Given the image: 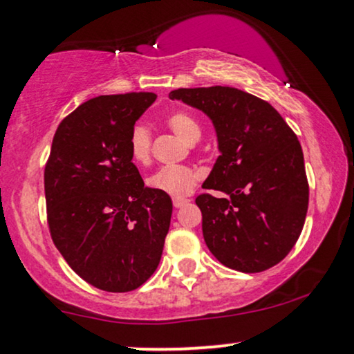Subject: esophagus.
Masks as SVG:
<instances>
[{"instance_id":"obj_1","label":"esophagus","mask_w":354,"mask_h":354,"mask_svg":"<svg viewBox=\"0 0 354 354\" xmlns=\"http://www.w3.org/2000/svg\"><path fill=\"white\" fill-rule=\"evenodd\" d=\"M189 202H191V200H189V198H183V197L173 198V205H175V208H181V207H184V205H187Z\"/></svg>"}]
</instances>
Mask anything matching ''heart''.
I'll use <instances>...</instances> for the list:
<instances>
[{"mask_svg": "<svg viewBox=\"0 0 354 354\" xmlns=\"http://www.w3.org/2000/svg\"><path fill=\"white\" fill-rule=\"evenodd\" d=\"M167 124L179 138L189 145H194L195 141H198L200 135H202V129H200L198 122L186 111H175V113H171L168 115ZM151 130L145 124L135 125L129 140L131 159L136 163H147L151 157ZM200 178H202V173L192 167L168 165L152 173L147 178V186L154 189L156 192L179 198L191 194Z\"/></svg>", "mask_w": 354, "mask_h": 354, "instance_id": "obj_1", "label": "heart"}]
</instances>
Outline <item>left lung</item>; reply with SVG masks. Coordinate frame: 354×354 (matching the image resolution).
<instances>
[{"label": "left lung", "instance_id": "8db88e82", "mask_svg": "<svg viewBox=\"0 0 354 354\" xmlns=\"http://www.w3.org/2000/svg\"><path fill=\"white\" fill-rule=\"evenodd\" d=\"M171 100L203 111L221 156L195 203L203 239L225 267L257 273L281 262L297 241L308 209L304 152L270 103L234 87L178 88Z\"/></svg>", "mask_w": 354, "mask_h": 354}]
</instances>
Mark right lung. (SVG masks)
<instances>
[{"mask_svg":"<svg viewBox=\"0 0 354 354\" xmlns=\"http://www.w3.org/2000/svg\"><path fill=\"white\" fill-rule=\"evenodd\" d=\"M151 92L102 95L62 120L44 170L54 245L84 281L108 292L140 288L159 266L170 195L146 187L130 133L156 102Z\"/></svg>","mask_w":354,"mask_h":354,"instance_id":"obj_1","label":"right lung"}]
</instances>
